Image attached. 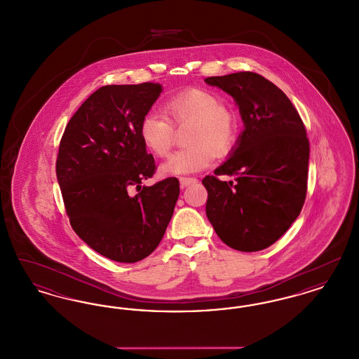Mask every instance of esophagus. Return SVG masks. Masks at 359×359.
<instances>
[{"label":"esophagus","instance_id":"1","mask_svg":"<svg viewBox=\"0 0 359 359\" xmlns=\"http://www.w3.org/2000/svg\"><path fill=\"white\" fill-rule=\"evenodd\" d=\"M179 182H180V186H182V187H188V186H191V184L198 183V179H195V177H180Z\"/></svg>","mask_w":359,"mask_h":359}]
</instances>
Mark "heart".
Wrapping results in <instances>:
<instances>
[{"label": "heart", "instance_id": "b5f03b06", "mask_svg": "<svg viewBox=\"0 0 359 359\" xmlns=\"http://www.w3.org/2000/svg\"><path fill=\"white\" fill-rule=\"evenodd\" d=\"M172 118L158 111H148L140 123V136L145 147L164 157L171 152L175 128L191 125L187 149L171 156L161 167L165 175H189L205 170L218 156L227 154L234 147L238 135L237 116L223 106L212 93L202 88H188L172 97L165 104Z\"/></svg>", "mask_w": 359, "mask_h": 359}]
</instances>
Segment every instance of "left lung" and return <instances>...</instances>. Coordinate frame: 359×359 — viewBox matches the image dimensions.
<instances>
[{
    "instance_id": "obj_1",
    "label": "left lung",
    "mask_w": 359,
    "mask_h": 359,
    "mask_svg": "<svg viewBox=\"0 0 359 359\" xmlns=\"http://www.w3.org/2000/svg\"><path fill=\"white\" fill-rule=\"evenodd\" d=\"M233 97L243 130L229 158L202 180L205 215L223 242L239 252L269 248L299 217L307 194L309 142L290 98L271 81L243 71L205 78Z\"/></svg>"
}]
</instances>
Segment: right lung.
Returning <instances> with one entry per match:
<instances>
[{
  "label": "right lung",
  "instance_id": "add662e5",
  "mask_svg": "<svg viewBox=\"0 0 359 359\" xmlns=\"http://www.w3.org/2000/svg\"><path fill=\"white\" fill-rule=\"evenodd\" d=\"M161 85L103 86L71 117L62 137L56 176L74 231L117 262L149 256L164 237L180 188L176 177L154 186V156L140 136L142 117ZM136 187V196L128 192Z\"/></svg>",
  "mask_w": 359,
  "mask_h": 359
}]
</instances>
